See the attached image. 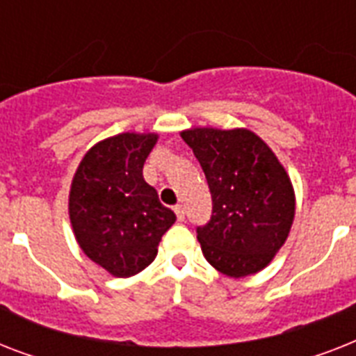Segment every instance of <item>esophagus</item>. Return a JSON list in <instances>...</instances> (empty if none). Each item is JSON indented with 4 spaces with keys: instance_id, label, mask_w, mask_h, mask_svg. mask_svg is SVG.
Here are the masks:
<instances>
[{
    "instance_id": "1",
    "label": "esophagus",
    "mask_w": 356,
    "mask_h": 356,
    "mask_svg": "<svg viewBox=\"0 0 356 356\" xmlns=\"http://www.w3.org/2000/svg\"><path fill=\"white\" fill-rule=\"evenodd\" d=\"M173 211H175V214H177L179 222H183L184 214H186V211H184V205H177L175 209H173Z\"/></svg>"
}]
</instances>
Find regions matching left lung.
<instances>
[{"label":"left lung","mask_w":356,"mask_h":356,"mask_svg":"<svg viewBox=\"0 0 356 356\" xmlns=\"http://www.w3.org/2000/svg\"><path fill=\"white\" fill-rule=\"evenodd\" d=\"M205 172L211 222L197 227L201 251L220 273L253 275L286 242L296 216L292 181L249 129L192 127L181 133Z\"/></svg>","instance_id":"left-lung-1"}]
</instances>
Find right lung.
Segmentation results:
<instances>
[{
	"mask_svg": "<svg viewBox=\"0 0 356 356\" xmlns=\"http://www.w3.org/2000/svg\"><path fill=\"white\" fill-rule=\"evenodd\" d=\"M156 133H122L86 151L72 181L70 223L83 253L114 277H131L155 260L173 211L144 181Z\"/></svg>",
	"mask_w": 356,
	"mask_h": 356,
	"instance_id": "obj_1",
	"label": "right lung"
}]
</instances>
